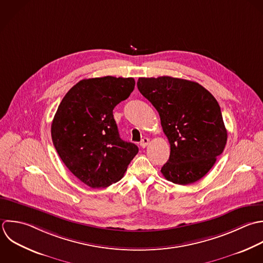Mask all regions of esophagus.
Listing matches in <instances>:
<instances>
[{
	"label": "esophagus",
	"mask_w": 263,
	"mask_h": 263,
	"mask_svg": "<svg viewBox=\"0 0 263 263\" xmlns=\"http://www.w3.org/2000/svg\"><path fill=\"white\" fill-rule=\"evenodd\" d=\"M148 143H149V139L147 138V137H144L142 140H141V142H140V146L141 147H146L147 145H148Z\"/></svg>",
	"instance_id": "obj_1"
}]
</instances>
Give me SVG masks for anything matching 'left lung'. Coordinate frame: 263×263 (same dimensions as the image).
Here are the masks:
<instances>
[{
  "instance_id": "left-lung-1",
  "label": "left lung",
  "mask_w": 263,
  "mask_h": 263,
  "mask_svg": "<svg viewBox=\"0 0 263 263\" xmlns=\"http://www.w3.org/2000/svg\"><path fill=\"white\" fill-rule=\"evenodd\" d=\"M140 93L155 106L170 143L164 177L186 185L204 177L226 147L228 131L220 106L200 84L168 76L139 78Z\"/></svg>"
}]
</instances>
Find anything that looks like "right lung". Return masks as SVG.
I'll list each match as a JSON object with an SVG mask.
<instances>
[{"label": "right lung", "mask_w": 263, "mask_h": 263, "mask_svg": "<svg viewBox=\"0 0 263 263\" xmlns=\"http://www.w3.org/2000/svg\"><path fill=\"white\" fill-rule=\"evenodd\" d=\"M133 78L102 77L77 83L63 97L51 125L60 159L93 189L119 181L138 153L121 139L112 110L134 90Z\"/></svg>", "instance_id": "1"}]
</instances>
